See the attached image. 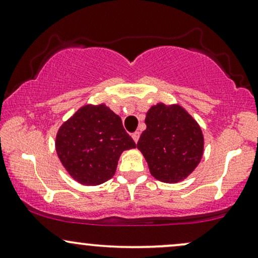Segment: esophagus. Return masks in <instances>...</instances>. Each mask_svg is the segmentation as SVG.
<instances>
[{
  "mask_svg": "<svg viewBox=\"0 0 258 258\" xmlns=\"http://www.w3.org/2000/svg\"><path fill=\"white\" fill-rule=\"evenodd\" d=\"M139 136H141V133H139V132H135V133H133V135H132L133 141H135L136 143H137V142L139 141Z\"/></svg>",
  "mask_w": 258,
  "mask_h": 258,
  "instance_id": "esophagus-1",
  "label": "esophagus"
}]
</instances>
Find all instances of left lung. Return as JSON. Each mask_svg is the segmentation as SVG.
Returning a JSON list of instances; mask_svg holds the SVG:
<instances>
[{
  "mask_svg": "<svg viewBox=\"0 0 258 258\" xmlns=\"http://www.w3.org/2000/svg\"><path fill=\"white\" fill-rule=\"evenodd\" d=\"M147 130L137 148L151 175L163 182H178L194 172L203 155L201 127L180 105L159 103L145 117Z\"/></svg>",
  "mask_w": 258,
  "mask_h": 258,
  "instance_id": "left-lung-1",
  "label": "left lung"
}]
</instances>
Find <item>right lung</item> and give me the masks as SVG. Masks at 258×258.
Instances as JSON below:
<instances>
[{"label": "right lung", "mask_w": 258, "mask_h": 258, "mask_svg": "<svg viewBox=\"0 0 258 258\" xmlns=\"http://www.w3.org/2000/svg\"><path fill=\"white\" fill-rule=\"evenodd\" d=\"M55 145L70 175L90 186L109 180L121 153L136 148L120 116L104 104L80 108L60 127Z\"/></svg>", "instance_id": "1"}]
</instances>
